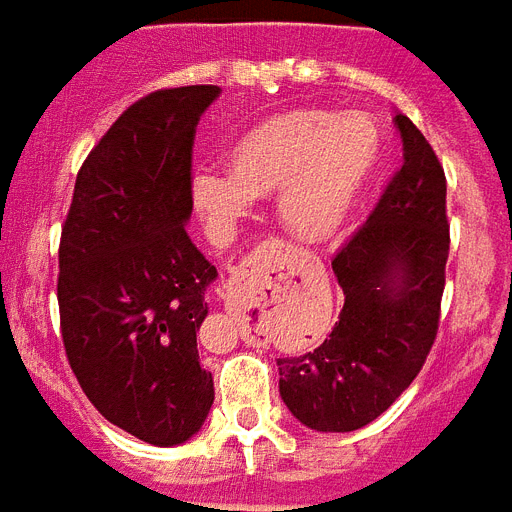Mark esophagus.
<instances>
[{
    "label": "esophagus",
    "mask_w": 512,
    "mask_h": 512,
    "mask_svg": "<svg viewBox=\"0 0 512 512\" xmlns=\"http://www.w3.org/2000/svg\"><path fill=\"white\" fill-rule=\"evenodd\" d=\"M284 244H278L276 247L265 249L263 257H260V263H257V268L252 270V281H268V273L273 268V263H278L281 260V255H284ZM223 302H226V307L231 310V313H236L239 318H244L247 321V292H244V281H239V278H234V281H228L226 292H223ZM249 336V334H247Z\"/></svg>",
    "instance_id": "1"
}]
</instances>
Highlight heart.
I'll return each mask as SVG.
<instances>
[{"instance_id": "heart-1", "label": "heart", "mask_w": 512, "mask_h": 512, "mask_svg": "<svg viewBox=\"0 0 512 512\" xmlns=\"http://www.w3.org/2000/svg\"><path fill=\"white\" fill-rule=\"evenodd\" d=\"M384 157V131L365 112L292 107L255 120L226 149L228 173L199 168L191 202L215 236L278 192V218L297 239L326 242L347 223Z\"/></svg>"}]
</instances>
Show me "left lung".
<instances>
[{
	"instance_id": "8db88e82",
	"label": "left lung",
	"mask_w": 512,
	"mask_h": 512,
	"mask_svg": "<svg viewBox=\"0 0 512 512\" xmlns=\"http://www.w3.org/2000/svg\"><path fill=\"white\" fill-rule=\"evenodd\" d=\"M405 162L371 218L331 260L344 292L339 323L315 350L278 357V392L299 423L355 431L376 421L413 384L439 328L450 255L447 178L407 115Z\"/></svg>"
}]
</instances>
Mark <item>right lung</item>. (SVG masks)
<instances>
[{"label":"right lung","instance_id":"right-lung-1","mask_svg":"<svg viewBox=\"0 0 512 512\" xmlns=\"http://www.w3.org/2000/svg\"><path fill=\"white\" fill-rule=\"evenodd\" d=\"M218 86L134 102L78 170L60 239L62 344L91 405L155 447L184 444L215 400L197 331L218 276L186 234L191 149Z\"/></svg>","mask_w":512,"mask_h":512}]
</instances>
